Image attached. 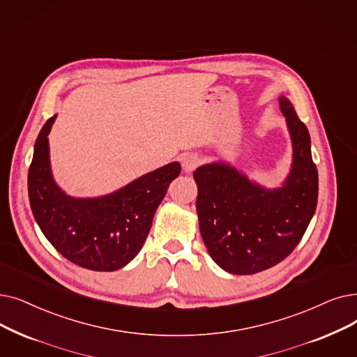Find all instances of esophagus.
I'll use <instances>...</instances> for the list:
<instances>
[{
	"mask_svg": "<svg viewBox=\"0 0 357 357\" xmlns=\"http://www.w3.org/2000/svg\"><path fill=\"white\" fill-rule=\"evenodd\" d=\"M201 158L195 153H190V154H185L182 158V169L185 172H192V170L199 165Z\"/></svg>",
	"mask_w": 357,
	"mask_h": 357,
	"instance_id": "34e87169",
	"label": "esophagus"
}]
</instances>
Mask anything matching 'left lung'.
Wrapping results in <instances>:
<instances>
[{
    "label": "left lung",
    "instance_id": "1",
    "mask_svg": "<svg viewBox=\"0 0 357 357\" xmlns=\"http://www.w3.org/2000/svg\"><path fill=\"white\" fill-rule=\"evenodd\" d=\"M278 100L293 146L282 188L267 190L222 162L194 172L201 236L215 264L231 274H255L283 261L301 242L317 208L311 137L290 100Z\"/></svg>",
    "mask_w": 357,
    "mask_h": 357
}]
</instances>
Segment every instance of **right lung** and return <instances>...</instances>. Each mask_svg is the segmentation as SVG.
<instances>
[{"label":"right lung","mask_w":357,"mask_h":357,"mask_svg":"<svg viewBox=\"0 0 357 357\" xmlns=\"http://www.w3.org/2000/svg\"><path fill=\"white\" fill-rule=\"evenodd\" d=\"M56 115L42 127L29 167L30 208L45 238L74 264L93 271H115L140 252L153 215L169 183L181 174L172 162L98 198H74L51 174L48 134Z\"/></svg>","instance_id":"obj_1"}]
</instances>
